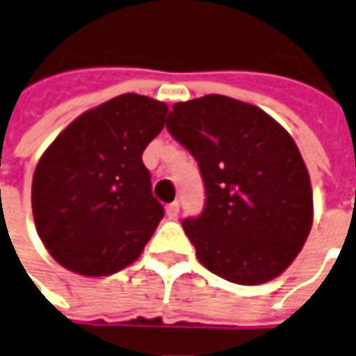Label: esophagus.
Masks as SVG:
<instances>
[{"label":"esophagus","mask_w":356,"mask_h":356,"mask_svg":"<svg viewBox=\"0 0 356 356\" xmlns=\"http://www.w3.org/2000/svg\"><path fill=\"white\" fill-rule=\"evenodd\" d=\"M178 212H180V202H178V200H175V202L167 204V216H168V218H176V216H178Z\"/></svg>","instance_id":"34e87169"}]
</instances>
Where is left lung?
<instances>
[{
	"instance_id": "obj_1",
	"label": "left lung",
	"mask_w": 356,
	"mask_h": 356,
	"mask_svg": "<svg viewBox=\"0 0 356 356\" xmlns=\"http://www.w3.org/2000/svg\"><path fill=\"white\" fill-rule=\"evenodd\" d=\"M167 129L199 165L204 208L181 227L200 264L240 285L280 276L314 219L308 168L287 131L225 95L176 103Z\"/></svg>"
}]
</instances>
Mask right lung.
<instances>
[{"instance_id":"obj_1","label":"right lung","mask_w":356,"mask_h":356,"mask_svg":"<svg viewBox=\"0 0 356 356\" xmlns=\"http://www.w3.org/2000/svg\"><path fill=\"white\" fill-rule=\"evenodd\" d=\"M167 105L124 93L74 120L48 146L31 184L42 244L65 268L108 276L140 255L165 216L143 152Z\"/></svg>"}]
</instances>
